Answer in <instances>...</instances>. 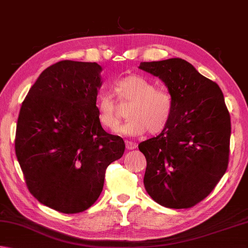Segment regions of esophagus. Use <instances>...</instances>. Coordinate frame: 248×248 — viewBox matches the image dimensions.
<instances>
[{
  "mask_svg": "<svg viewBox=\"0 0 248 248\" xmlns=\"http://www.w3.org/2000/svg\"><path fill=\"white\" fill-rule=\"evenodd\" d=\"M125 144H126V149H127V150H134V149H136V147H137V144L133 141H126Z\"/></svg>",
  "mask_w": 248,
  "mask_h": 248,
  "instance_id": "1",
  "label": "esophagus"
}]
</instances>
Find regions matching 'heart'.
<instances>
[{
  "label": "heart",
  "instance_id": "1",
  "mask_svg": "<svg viewBox=\"0 0 248 248\" xmlns=\"http://www.w3.org/2000/svg\"><path fill=\"white\" fill-rule=\"evenodd\" d=\"M121 104H132L127 111L129 120L116 129L121 136H139L147 133L160 134L170 125L174 113V100L166 88H158L148 78L130 74L115 83ZM97 119L102 127L113 130L121 120L119 106L108 93H101L96 101Z\"/></svg>",
  "mask_w": 248,
  "mask_h": 248
}]
</instances>
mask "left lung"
Returning a JSON list of instances; mask_svg holds the SVG:
<instances>
[{
	"mask_svg": "<svg viewBox=\"0 0 248 248\" xmlns=\"http://www.w3.org/2000/svg\"><path fill=\"white\" fill-rule=\"evenodd\" d=\"M139 69L160 78L174 100L167 128L138 146L147 160L144 188L162 206L190 208L227 170L231 121L225 98L216 83L181 58L141 62Z\"/></svg>",
	"mask_w": 248,
	"mask_h": 248,
	"instance_id": "obj_1",
	"label": "left lung"
}]
</instances>
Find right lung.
I'll return each mask as SVG.
<instances>
[{
    "mask_svg": "<svg viewBox=\"0 0 248 248\" xmlns=\"http://www.w3.org/2000/svg\"><path fill=\"white\" fill-rule=\"evenodd\" d=\"M102 68L62 60L45 69L23 100L15 150L30 193L55 211L77 214L94 204L106 170L125 143L98 122Z\"/></svg>",
    "mask_w": 248,
    "mask_h": 248,
    "instance_id": "right-lung-1",
    "label": "right lung"
}]
</instances>
